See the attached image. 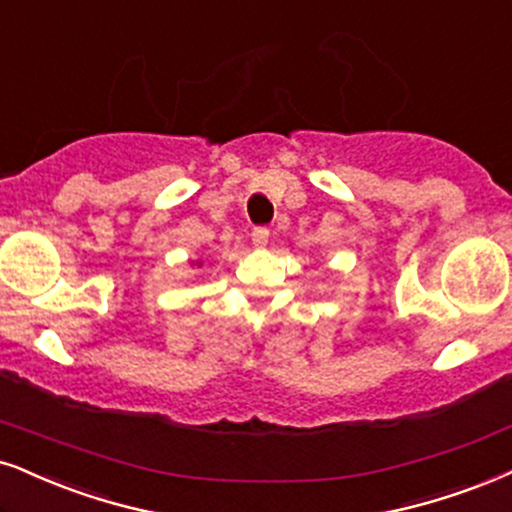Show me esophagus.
<instances>
[{
    "mask_svg": "<svg viewBox=\"0 0 512 512\" xmlns=\"http://www.w3.org/2000/svg\"><path fill=\"white\" fill-rule=\"evenodd\" d=\"M268 237H270L268 227H254V232H251V242H254V246H258V249H263V246L268 244Z\"/></svg>",
    "mask_w": 512,
    "mask_h": 512,
    "instance_id": "1",
    "label": "esophagus"
}]
</instances>
